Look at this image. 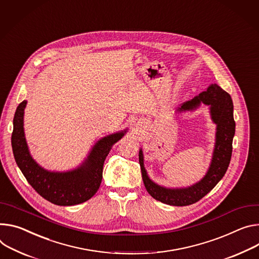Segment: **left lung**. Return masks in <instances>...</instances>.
Returning <instances> with one entry per match:
<instances>
[{"label":"left lung","mask_w":259,"mask_h":259,"mask_svg":"<svg viewBox=\"0 0 259 259\" xmlns=\"http://www.w3.org/2000/svg\"><path fill=\"white\" fill-rule=\"evenodd\" d=\"M201 103L209 106L210 119L217 127L213 156L206 174L200 181L184 188H167L158 185L150 179L145 168L143 149L139 150L138 158L146 189L152 197L163 203L184 206L197 202L219 183L228 168L232 153V139L236 132L231 97L217 83H211L206 91L201 92L198 96L183 103L177 111H193Z\"/></svg>","instance_id":"left-lung-1"}]
</instances>
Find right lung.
<instances>
[{
    "label": "right lung",
    "instance_id": "1",
    "mask_svg": "<svg viewBox=\"0 0 259 259\" xmlns=\"http://www.w3.org/2000/svg\"><path fill=\"white\" fill-rule=\"evenodd\" d=\"M26 106L27 100H23L16 108L11 137L14 159L22 175L38 194L54 204L74 205L89 200L100 187L106 156L128 129L99 139L76 168L68 171H51L40 166L30 154L23 129Z\"/></svg>",
    "mask_w": 259,
    "mask_h": 259
}]
</instances>
